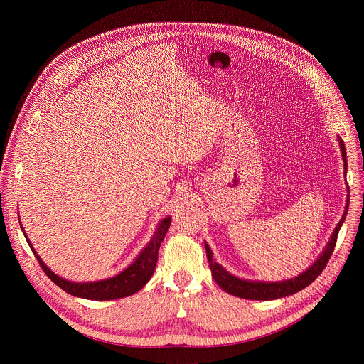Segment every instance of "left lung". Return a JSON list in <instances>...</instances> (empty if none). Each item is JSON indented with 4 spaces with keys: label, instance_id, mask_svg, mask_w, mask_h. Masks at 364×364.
<instances>
[{
    "label": "left lung",
    "instance_id": "8db88e82",
    "mask_svg": "<svg viewBox=\"0 0 364 364\" xmlns=\"http://www.w3.org/2000/svg\"><path fill=\"white\" fill-rule=\"evenodd\" d=\"M337 141L340 144V149H341V155H343V161H344V173H347V157H346V148H344V142L340 136H337ZM348 187H347V200H346V210L338 222V225L336 226L327 246L324 247V250L320 253V256L316 259L314 264L308 267L304 272H301L298 277L291 278V279H285V281H277V282H267V281H249V279H242L237 278L236 275L230 274L229 271H226L220 264H218L213 259V252L210 249V246L204 242V247H205V255L207 259H209V267L212 271V277L215 278L216 284L226 291L230 295L239 296V298H245V299H255V301H271V299H278V298H284L288 295H292L301 289H304L305 287H308L311 282H314L318 275L323 272V269L326 268V265L328 264V259L334 250L336 242H337V235L346 220L347 212H348Z\"/></svg>",
    "mask_w": 364,
    "mask_h": 364
}]
</instances>
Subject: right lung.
<instances>
[{
	"mask_svg": "<svg viewBox=\"0 0 364 364\" xmlns=\"http://www.w3.org/2000/svg\"><path fill=\"white\" fill-rule=\"evenodd\" d=\"M170 225H171L170 216L161 219L159 222L157 229H155L151 240L138 253L135 261L129 267H127L124 271L117 274L115 277H111L107 279H99V281H90V282H73V281H68V279L56 275L41 261V257L37 255L36 249L33 247V245L20 222L24 237H26L28 246L31 247L33 253L36 255L37 261H38L41 269L46 272V275L56 285H59L63 291H66L68 294L75 295L77 298L93 299V301L118 299V298L129 296V295L138 292L139 289H142L145 287V284L151 279V277L155 271V265H157V259H159V249L166 237V233L168 232Z\"/></svg>",
	"mask_w": 364,
	"mask_h": 364,
	"instance_id": "obj_1",
	"label": "right lung"
}]
</instances>
